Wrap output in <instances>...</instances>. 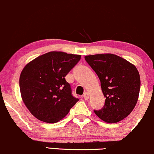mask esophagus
<instances>
[{
  "label": "esophagus",
  "mask_w": 154,
  "mask_h": 154,
  "mask_svg": "<svg viewBox=\"0 0 154 154\" xmlns=\"http://www.w3.org/2000/svg\"><path fill=\"white\" fill-rule=\"evenodd\" d=\"M83 98H84L85 100H88L89 98V94L88 93H85L84 94H83Z\"/></svg>",
  "instance_id": "1"
}]
</instances>
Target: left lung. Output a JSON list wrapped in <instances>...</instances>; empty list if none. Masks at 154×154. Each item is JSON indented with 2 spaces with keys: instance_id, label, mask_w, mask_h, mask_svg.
I'll return each instance as SVG.
<instances>
[{
  "instance_id": "8db88e82",
  "label": "left lung",
  "mask_w": 154,
  "mask_h": 154,
  "mask_svg": "<svg viewBox=\"0 0 154 154\" xmlns=\"http://www.w3.org/2000/svg\"><path fill=\"white\" fill-rule=\"evenodd\" d=\"M85 59L100 81L105 105L94 112L107 123L122 120L131 112L138 100L140 75L135 66L112 54L85 56Z\"/></svg>"
}]
</instances>
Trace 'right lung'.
Wrapping results in <instances>:
<instances>
[{"instance_id":"1","label":"right lung","mask_w":154,"mask_h":154,"mask_svg":"<svg viewBox=\"0 0 154 154\" xmlns=\"http://www.w3.org/2000/svg\"><path fill=\"white\" fill-rule=\"evenodd\" d=\"M81 55L50 51L27 63L20 76L23 100L36 118L47 123L63 119L79 101L65 76Z\"/></svg>"}]
</instances>
